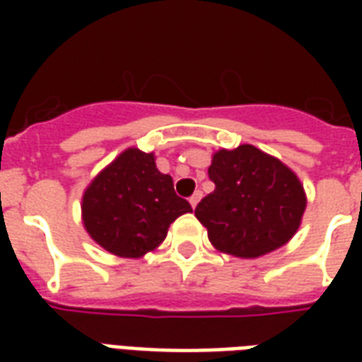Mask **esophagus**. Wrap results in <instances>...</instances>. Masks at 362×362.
I'll return each mask as SVG.
<instances>
[{"mask_svg":"<svg viewBox=\"0 0 362 362\" xmlns=\"http://www.w3.org/2000/svg\"><path fill=\"white\" fill-rule=\"evenodd\" d=\"M199 199H202V192H196L194 196L189 197V205H192V207H196V205L199 204Z\"/></svg>","mask_w":362,"mask_h":362,"instance_id":"esophagus-1","label":"esophagus"}]
</instances>
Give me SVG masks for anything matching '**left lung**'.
<instances>
[{"label":"left lung","mask_w":362,"mask_h":362,"mask_svg":"<svg viewBox=\"0 0 362 362\" xmlns=\"http://www.w3.org/2000/svg\"><path fill=\"white\" fill-rule=\"evenodd\" d=\"M215 184L196 207L211 244L236 258H258L291 240L303 219L306 197L300 182L277 158L254 145L213 155Z\"/></svg>","instance_id":"left-lung-1"}]
</instances>
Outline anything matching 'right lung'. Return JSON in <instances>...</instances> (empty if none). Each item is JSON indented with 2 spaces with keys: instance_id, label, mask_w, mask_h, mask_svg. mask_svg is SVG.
I'll return each instance as SVG.
<instances>
[{
  "instance_id": "obj_1",
  "label": "right lung",
  "mask_w": 362,
  "mask_h": 362,
  "mask_svg": "<svg viewBox=\"0 0 362 362\" xmlns=\"http://www.w3.org/2000/svg\"><path fill=\"white\" fill-rule=\"evenodd\" d=\"M188 211L192 205L176 196L173 178L158 173L155 157L139 149L124 151L83 196L87 233L122 258L157 248L170 223Z\"/></svg>"
}]
</instances>
